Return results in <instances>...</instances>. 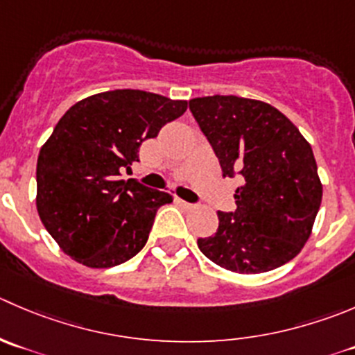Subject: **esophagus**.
<instances>
[{
	"mask_svg": "<svg viewBox=\"0 0 355 355\" xmlns=\"http://www.w3.org/2000/svg\"><path fill=\"white\" fill-rule=\"evenodd\" d=\"M178 202H180V206H184V208H187V209L194 208V205H192V202H187V201H184V199H178Z\"/></svg>",
	"mask_w": 355,
	"mask_h": 355,
	"instance_id": "obj_1",
	"label": "esophagus"
}]
</instances>
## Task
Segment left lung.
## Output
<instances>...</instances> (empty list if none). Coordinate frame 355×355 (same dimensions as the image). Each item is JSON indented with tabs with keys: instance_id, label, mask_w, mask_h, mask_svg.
I'll use <instances>...</instances> for the list:
<instances>
[{
	"instance_id": "8db88e82",
	"label": "left lung",
	"mask_w": 355,
	"mask_h": 355,
	"mask_svg": "<svg viewBox=\"0 0 355 355\" xmlns=\"http://www.w3.org/2000/svg\"><path fill=\"white\" fill-rule=\"evenodd\" d=\"M189 109L218 157L222 177H241L237 208L218 211V229L199 237V250L232 272L277 269L300 253L321 206L312 147L265 102L213 95L192 98Z\"/></svg>"
}]
</instances>
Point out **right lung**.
<instances>
[{"instance_id": "1", "label": "right lung", "mask_w": 355, "mask_h": 355, "mask_svg": "<svg viewBox=\"0 0 355 355\" xmlns=\"http://www.w3.org/2000/svg\"><path fill=\"white\" fill-rule=\"evenodd\" d=\"M185 101L142 90L92 95L72 105L40 150V218L58 246L79 263L107 269L147 243L156 211L171 202L121 171L139 161L144 140L180 118Z\"/></svg>"}]
</instances>
